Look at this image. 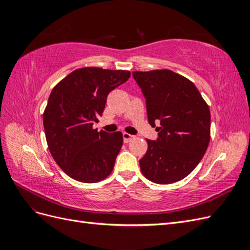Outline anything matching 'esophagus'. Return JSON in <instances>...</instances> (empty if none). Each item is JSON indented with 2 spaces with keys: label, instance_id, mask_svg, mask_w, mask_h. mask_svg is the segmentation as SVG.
Listing matches in <instances>:
<instances>
[{
  "label": "esophagus",
  "instance_id": "esophagus-1",
  "mask_svg": "<svg viewBox=\"0 0 250 250\" xmlns=\"http://www.w3.org/2000/svg\"><path fill=\"white\" fill-rule=\"evenodd\" d=\"M132 139H133V135L127 133V132L123 133V141H124V143H129Z\"/></svg>",
  "mask_w": 250,
  "mask_h": 250
}]
</instances>
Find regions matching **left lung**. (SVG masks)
<instances>
[{"label":"left lung","mask_w":250,"mask_h":250,"mask_svg":"<svg viewBox=\"0 0 250 250\" xmlns=\"http://www.w3.org/2000/svg\"><path fill=\"white\" fill-rule=\"evenodd\" d=\"M146 100L157 139L147 140L140 160L143 175L168 185L187 177L199 164L210 138V113L194 83L169 70L132 72Z\"/></svg>","instance_id":"8db88e82"}]
</instances>
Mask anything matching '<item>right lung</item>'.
I'll list each match as a JSON object with an SVG mask.
<instances>
[{"label":"right lung","instance_id":"1","mask_svg":"<svg viewBox=\"0 0 250 250\" xmlns=\"http://www.w3.org/2000/svg\"><path fill=\"white\" fill-rule=\"evenodd\" d=\"M130 77L129 71L83 67L52 89L42 120L50 152L73 179L94 184L106 178L123 145L122 132H98L108 94Z\"/></svg>","mask_w":250,"mask_h":250}]
</instances>
